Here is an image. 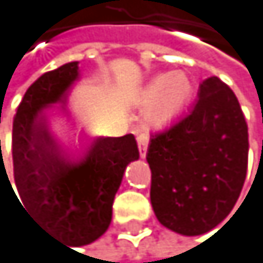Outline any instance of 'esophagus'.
<instances>
[{"label":"esophagus","instance_id":"34e87169","mask_svg":"<svg viewBox=\"0 0 263 263\" xmlns=\"http://www.w3.org/2000/svg\"><path fill=\"white\" fill-rule=\"evenodd\" d=\"M147 144H149L147 133H139L138 135V147H139V155H141V157H144V155H146Z\"/></svg>","mask_w":263,"mask_h":263}]
</instances>
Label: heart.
<instances>
[{"mask_svg": "<svg viewBox=\"0 0 263 263\" xmlns=\"http://www.w3.org/2000/svg\"><path fill=\"white\" fill-rule=\"evenodd\" d=\"M194 95V84L185 72L173 71L147 81L138 95V104L149 108L147 122L152 127H165L176 119Z\"/></svg>", "mask_w": 263, "mask_h": 263, "instance_id": "heart-1", "label": "heart"}]
</instances>
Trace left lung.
<instances>
[{"instance_id": "obj_1", "label": "left lung", "mask_w": 263, "mask_h": 263, "mask_svg": "<svg viewBox=\"0 0 263 263\" xmlns=\"http://www.w3.org/2000/svg\"><path fill=\"white\" fill-rule=\"evenodd\" d=\"M248 151V124L238 98L219 78H208L192 111L151 138L146 159L159 222L187 236L219 226L241 194Z\"/></svg>"}]
</instances>
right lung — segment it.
<instances>
[{
	"label": "right lung",
	"mask_w": 263,
	"mask_h": 263,
	"mask_svg": "<svg viewBox=\"0 0 263 263\" xmlns=\"http://www.w3.org/2000/svg\"><path fill=\"white\" fill-rule=\"evenodd\" d=\"M78 76V62L44 72L23 95L12 124L14 181L23 210L71 246L92 243L108 230L124 171L139 159L133 135L98 138L79 163L62 155L43 109L65 100Z\"/></svg>",
	"instance_id": "right-lung-1"
}]
</instances>
